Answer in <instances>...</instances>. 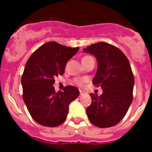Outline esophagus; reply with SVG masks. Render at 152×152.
Returning <instances> with one entry per match:
<instances>
[{
	"instance_id": "obj_1",
	"label": "esophagus",
	"mask_w": 152,
	"mask_h": 152,
	"mask_svg": "<svg viewBox=\"0 0 152 152\" xmlns=\"http://www.w3.org/2000/svg\"><path fill=\"white\" fill-rule=\"evenodd\" d=\"M84 91H80V96H83V95L84 94Z\"/></svg>"
}]
</instances>
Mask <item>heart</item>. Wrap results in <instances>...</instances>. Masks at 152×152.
Instances as JSON below:
<instances>
[{
    "mask_svg": "<svg viewBox=\"0 0 152 152\" xmlns=\"http://www.w3.org/2000/svg\"><path fill=\"white\" fill-rule=\"evenodd\" d=\"M91 58V56H84V57L83 58L82 60L87 59V58ZM74 81H75V83L76 84H78V85H82V84H84V79H81V78H76L74 80Z\"/></svg>",
    "mask_w": 152,
    "mask_h": 152,
    "instance_id": "obj_1",
    "label": "heart"
}]
</instances>
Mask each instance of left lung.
<instances>
[{"instance_id":"obj_1","label":"left lung","mask_w":152,"mask_h":152,"mask_svg":"<svg viewBox=\"0 0 152 152\" xmlns=\"http://www.w3.org/2000/svg\"><path fill=\"white\" fill-rule=\"evenodd\" d=\"M83 50L96 58L97 70L92 82L103 90L100 96L91 94L92 103L86 110L88 119L100 128L115 126L124 117L133 99L135 80L129 61L120 49L103 42Z\"/></svg>"}]
</instances>
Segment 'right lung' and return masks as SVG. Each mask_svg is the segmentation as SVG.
<instances>
[{"mask_svg":"<svg viewBox=\"0 0 152 152\" xmlns=\"http://www.w3.org/2000/svg\"><path fill=\"white\" fill-rule=\"evenodd\" d=\"M79 50L56 42H49L36 49L25 65L21 84L24 103L36 123L48 127L62 124L69 104L79 96V90L67 86L56 92L55 77L62 75L65 66Z\"/></svg>","mask_w":152,"mask_h":152,"instance_id":"add662e5","label":"right lung"}]
</instances>
